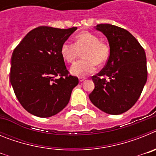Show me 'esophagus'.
I'll list each match as a JSON object with an SVG mask.
<instances>
[{"label": "esophagus", "mask_w": 156, "mask_h": 156, "mask_svg": "<svg viewBox=\"0 0 156 156\" xmlns=\"http://www.w3.org/2000/svg\"><path fill=\"white\" fill-rule=\"evenodd\" d=\"M79 80H80V82H83V81H84L85 80H86V78H85V77H82V76H80L79 78Z\"/></svg>", "instance_id": "esophagus-1"}]
</instances>
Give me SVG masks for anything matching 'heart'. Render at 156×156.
<instances>
[{"mask_svg": "<svg viewBox=\"0 0 156 156\" xmlns=\"http://www.w3.org/2000/svg\"><path fill=\"white\" fill-rule=\"evenodd\" d=\"M81 51L83 58L74 63L70 69L72 73L78 76H85L94 73L96 65L105 62L110 53L108 45L90 32L77 34L75 43L65 41L61 47L63 58L69 63L73 62Z\"/></svg>", "mask_w": 156, "mask_h": 156, "instance_id": "heart-1", "label": "heart"}]
</instances>
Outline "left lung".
Here are the masks:
<instances>
[{"label":"left lung","instance_id":"1","mask_svg":"<svg viewBox=\"0 0 156 156\" xmlns=\"http://www.w3.org/2000/svg\"><path fill=\"white\" fill-rule=\"evenodd\" d=\"M109 43L105 66L92 76L94 89L89 94L97 108L112 115L122 114L137 102L147 81L144 48L130 33L111 24H98Z\"/></svg>","mask_w":156,"mask_h":156}]
</instances>
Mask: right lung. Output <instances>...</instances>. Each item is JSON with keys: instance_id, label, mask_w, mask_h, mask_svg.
I'll return each instance as SVG.
<instances>
[{"instance_id": "right-lung-1", "label": "right lung", "mask_w": 156, "mask_h": 156, "mask_svg": "<svg viewBox=\"0 0 156 156\" xmlns=\"http://www.w3.org/2000/svg\"><path fill=\"white\" fill-rule=\"evenodd\" d=\"M76 29L38 27L14 49L10 82L17 99L30 113L43 118L52 116L69 101L79 80L69 75L61 47Z\"/></svg>"}]
</instances>
